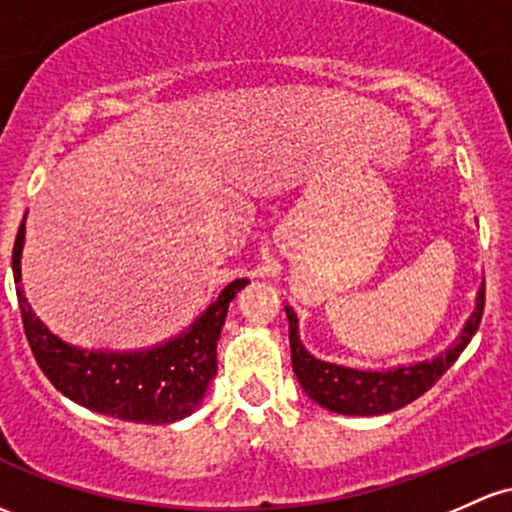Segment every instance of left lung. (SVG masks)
I'll return each instance as SVG.
<instances>
[{
	"mask_svg": "<svg viewBox=\"0 0 512 512\" xmlns=\"http://www.w3.org/2000/svg\"><path fill=\"white\" fill-rule=\"evenodd\" d=\"M484 303L486 286L481 284L479 294H476L474 313L464 323L459 338L442 355L425 359V362L401 364V367L384 369V372L352 369L316 359L301 345L296 313L289 306H284L286 318H289V345L294 374L299 379L301 389L308 393V398H313L325 411L342 415H381L398 411V408L408 406L415 398L423 396L425 391H430L435 381L457 362V357L462 355L464 347L469 345L476 330H479Z\"/></svg>",
	"mask_w": 512,
	"mask_h": 512,
	"instance_id": "8db88e82",
	"label": "left lung"
}]
</instances>
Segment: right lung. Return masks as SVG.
<instances>
[{"label":"right lung","instance_id":"obj_1","mask_svg":"<svg viewBox=\"0 0 512 512\" xmlns=\"http://www.w3.org/2000/svg\"><path fill=\"white\" fill-rule=\"evenodd\" d=\"M24 233L21 223L11 252L16 284L21 282ZM245 284L247 279L230 282L177 338L133 352L82 350L67 345L36 318L21 286H16V299L33 357L63 396L109 418L167 425L192 415L204 401L218 369L216 347L228 306Z\"/></svg>","mask_w":512,"mask_h":512}]
</instances>
